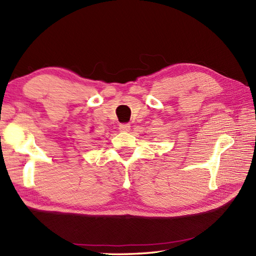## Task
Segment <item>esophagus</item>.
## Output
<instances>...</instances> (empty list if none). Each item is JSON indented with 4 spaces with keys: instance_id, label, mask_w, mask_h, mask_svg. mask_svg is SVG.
I'll list each match as a JSON object with an SVG mask.
<instances>
[{
    "instance_id": "esophagus-1",
    "label": "esophagus",
    "mask_w": 256,
    "mask_h": 256,
    "mask_svg": "<svg viewBox=\"0 0 256 256\" xmlns=\"http://www.w3.org/2000/svg\"><path fill=\"white\" fill-rule=\"evenodd\" d=\"M118 128L121 132H128L130 128H131V125H130L128 123H122V124H120Z\"/></svg>"
}]
</instances>
